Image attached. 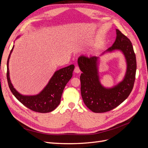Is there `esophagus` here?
Wrapping results in <instances>:
<instances>
[{"instance_id": "obj_1", "label": "esophagus", "mask_w": 148, "mask_h": 148, "mask_svg": "<svg viewBox=\"0 0 148 148\" xmlns=\"http://www.w3.org/2000/svg\"><path fill=\"white\" fill-rule=\"evenodd\" d=\"M74 71H75V73H79L80 72V70H79V67L78 66H75V68L74 69Z\"/></svg>"}]
</instances>
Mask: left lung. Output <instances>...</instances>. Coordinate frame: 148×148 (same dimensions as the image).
<instances>
[{
	"instance_id": "8db88e82",
	"label": "left lung",
	"mask_w": 148,
	"mask_h": 148,
	"mask_svg": "<svg viewBox=\"0 0 148 148\" xmlns=\"http://www.w3.org/2000/svg\"><path fill=\"white\" fill-rule=\"evenodd\" d=\"M115 41L113 45L103 52L120 51L124 55L127 70L122 82L112 88L103 86L100 82L98 66L99 57L81 56L78 64L82 71L80 76L81 94L83 102L89 109L95 113L108 112L117 107L131 93L135 80L136 60L132 44L126 36L116 29Z\"/></svg>"
}]
</instances>
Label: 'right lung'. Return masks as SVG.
Listing matches in <instances>:
<instances>
[{"label": "right lung", "mask_w": 148, "mask_h": 148, "mask_svg": "<svg viewBox=\"0 0 148 148\" xmlns=\"http://www.w3.org/2000/svg\"><path fill=\"white\" fill-rule=\"evenodd\" d=\"M13 46L7 60V78L11 92L21 104L30 110L40 113H47L59 105L62 92L66 84L72 77L74 65H70L56 71L42 90L36 95L24 96L18 92L12 85L9 75L8 62L13 51Z\"/></svg>", "instance_id": "obj_1"}]
</instances>
